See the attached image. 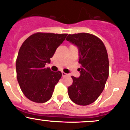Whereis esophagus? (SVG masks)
Here are the masks:
<instances>
[{
	"label": "esophagus",
	"mask_w": 130,
	"mask_h": 130,
	"mask_svg": "<svg viewBox=\"0 0 130 130\" xmlns=\"http://www.w3.org/2000/svg\"><path fill=\"white\" fill-rule=\"evenodd\" d=\"M61 74H62V76L63 77H65V76H67V74L65 73V72H61Z\"/></svg>",
	"instance_id": "34e87169"
}]
</instances>
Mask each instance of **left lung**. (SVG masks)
I'll return each instance as SVG.
<instances>
[{"instance_id": "left-lung-1", "label": "left lung", "mask_w": 130, "mask_h": 130, "mask_svg": "<svg viewBox=\"0 0 130 130\" xmlns=\"http://www.w3.org/2000/svg\"><path fill=\"white\" fill-rule=\"evenodd\" d=\"M66 40L77 46L79 52V78L72 76L73 83L68 87L70 99L78 105L94 102L104 89L109 76V59L103 42L87 33L69 34Z\"/></svg>"}]
</instances>
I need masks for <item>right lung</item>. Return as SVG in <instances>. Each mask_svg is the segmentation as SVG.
<instances>
[{
  "mask_svg": "<svg viewBox=\"0 0 130 130\" xmlns=\"http://www.w3.org/2000/svg\"><path fill=\"white\" fill-rule=\"evenodd\" d=\"M67 34L36 33L28 37L19 51L16 61L17 78L27 99L44 103L51 99L55 85L61 77L60 71L45 68L56 50Z\"/></svg>",
  "mask_w": 130,
  "mask_h": 130,
  "instance_id": "obj_1",
  "label": "right lung"
}]
</instances>
